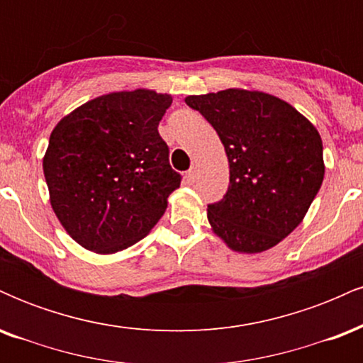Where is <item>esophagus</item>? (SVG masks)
Segmentation results:
<instances>
[{
    "label": "esophagus",
    "instance_id": "34e87169",
    "mask_svg": "<svg viewBox=\"0 0 363 363\" xmlns=\"http://www.w3.org/2000/svg\"><path fill=\"white\" fill-rule=\"evenodd\" d=\"M196 176H198V167H196V165L193 164L189 167V170L186 172V179H187V181H194Z\"/></svg>",
    "mask_w": 363,
    "mask_h": 363
}]
</instances>
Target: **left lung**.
<instances>
[{
  "mask_svg": "<svg viewBox=\"0 0 363 363\" xmlns=\"http://www.w3.org/2000/svg\"><path fill=\"white\" fill-rule=\"evenodd\" d=\"M222 140L227 193L208 205V222L232 251L272 249L302 222L324 179L323 140L289 102L257 90L189 95Z\"/></svg>",
  "mask_w": 363,
  "mask_h": 363,
  "instance_id": "1",
  "label": "left lung"
}]
</instances>
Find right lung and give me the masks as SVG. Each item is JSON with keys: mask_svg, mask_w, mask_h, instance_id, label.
I'll return each mask as SVG.
<instances>
[{"mask_svg": "<svg viewBox=\"0 0 363 363\" xmlns=\"http://www.w3.org/2000/svg\"><path fill=\"white\" fill-rule=\"evenodd\" d=\"M169 94L112 91L65 116L43 160L49 199L82 247L114 254L155 227L181 184L158 123Z\"/></svg>", "mask_w": 363, "mask_h": 363, "instance_id": "add662e5", "label": "right lung"}]
</instances>
